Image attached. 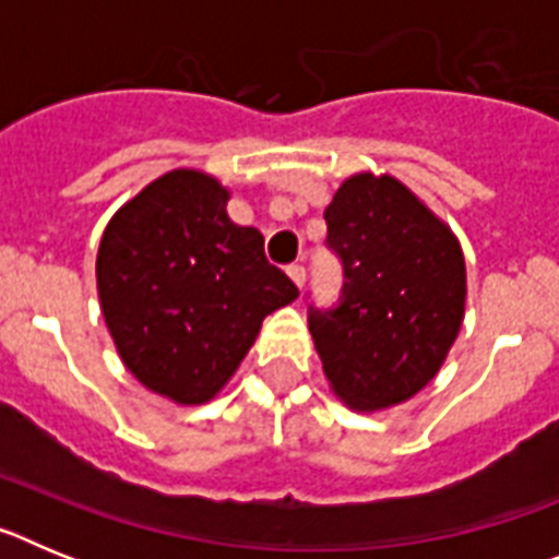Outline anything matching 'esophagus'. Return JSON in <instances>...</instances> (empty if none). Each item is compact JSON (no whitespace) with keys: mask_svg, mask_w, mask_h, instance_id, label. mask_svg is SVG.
Returning <instances> with one entry per match:
<instances>
[{"mask_svg":"<svg viewBox=\"0 0 559 559\" xmlns=\"http://www.w3.org/2000/svg\"><path fill=\"white\" fill-rule=\"evenodd\" d=\"M285 271H288V276L294 280L296 288H302V285H305V269H302V265H288Z\"/></svg>","mask_w":559,"mask_h":559,"instance_id":"34e87169","label":"esophagus"}]
</instances>
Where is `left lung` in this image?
I'll list each match as a JSON object with an SVG mask.
<instances>
[{
    "mask_svg": "<svg viewBox=\"0 0 559 559\" xmlns=\"http://www.w3.org/2000/svg\"><path fill=\"white\" fill-rule=\"evenodd\" d=\"M324 218L349 280L338 308L310 313L330 392L358 414L400 406L437 378L462 330V243L389 173H353Z\"/></svg>",
    "mask_w": 559,
    "mask_h": 559,
    "instance_id": "1",
    "label": "left lung"
}]
</instances>
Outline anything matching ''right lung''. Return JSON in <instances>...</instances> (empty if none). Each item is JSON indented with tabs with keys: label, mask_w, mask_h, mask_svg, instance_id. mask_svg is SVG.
Returning <instances> with one entry per match:
<instances>
[{
	"label": "right lung",
	"mask_w": 559,
	"mask_h": 559,
	"mask_svg": "<svg viewBox=\"0 0 559 559\" xmlns=\"http://www.w3.org/2000/svg\"><path fill=\"white\" fill-rule=\"evenodd\" d=\"M229 187L176 167L114 212L97 296L117 355L147 392L210 403L254 347L263 319L299 296L265 260L263 235L229 218Z\"/></svg>",
	"instance_id": "add662e5"
}]
</instances>
